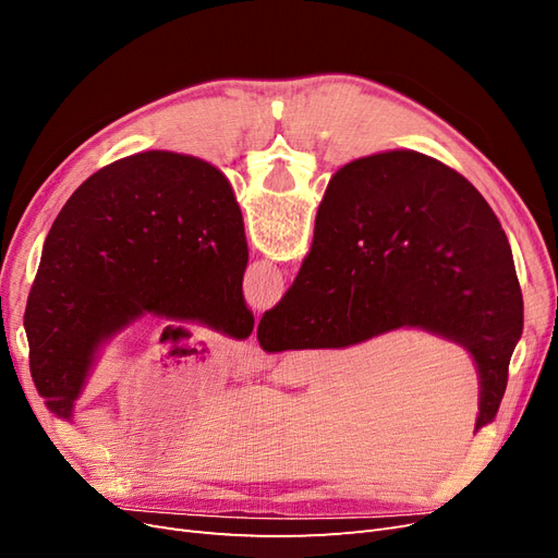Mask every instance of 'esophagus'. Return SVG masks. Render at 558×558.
<instances>
[{
  "label": "esophagus",
  "mask_w": 558,
  "mask_h": 558,
  "mask_svg": "<svg viewBox=\"0 0 558 558\" xmlns=\"http://www.w3.org/2000/svg\"><path fill=\"white\" fill-rule=\"evenodd\" d=\"M234 359H238L242 369H258L263 365V351L256 342H244L234 351Z\"/></svg>",
  "instance_id": "1"
}]
</instances>
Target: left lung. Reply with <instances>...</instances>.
<instances>
[{"label": "left lung", "instance_id": "8db88e82", "mask_svg": "<svg viewBox=\"0 0 558 558\" xmlns=\"http://www.w3.org/2000/svg\"><path fill=\"white\" fill-rule=\"evenodd\" d=\"M242 209L207 160L146 150L83 181L44 242L29 289V373L72 418L102 347L146 316L246 340Z\"/></svg>", "mask_w": 558, "mask_h": 558}]
</instances>
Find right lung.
<instances>
[{"label":"right lung","instance_id":"1","mask_svg":"<svg viewBox=\"0 0 558 558\" xmlns=\"http://www.w3.org/2000/svg\"><path fill=\"white\" fill-rule=\"evenodd\" d=\"M400 328L463 347L480 375L475 430L494 421L523 328L510 242L465 177L416 150L337 170L307 258L263 314L267 353L347 349Z\"/></svg>","mask_w":558,"mask_h":558}]
</instances>
